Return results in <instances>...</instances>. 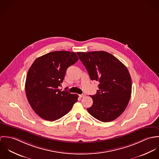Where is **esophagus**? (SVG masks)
<instances>
[{"label": "esophagus", "mask_w": 159, "mask_h": 159, "mask_svg": "<svg viewBox=\"0 0 159 159\" xmlns=\"http://www.w3.org/2000/svg\"><path fill=\"white\" fill-rule=\"evenodd\" d=\"M86 96V95L84 94V93H83V94H81V95H79V97H80V98H82V97H84Z\"/></svg>", "instance_id": "obj_1"}]
</instances>
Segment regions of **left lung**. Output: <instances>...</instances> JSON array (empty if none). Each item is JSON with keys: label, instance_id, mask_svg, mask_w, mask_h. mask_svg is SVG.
Listing matches in <instances>:
<instances>
[{"label": "left lung", "instance_id": "8db88e82", "mask_svg": "<svg viewBox=\"0 0 159 159\" xmlns=\"http://www.w3.org/2000/svg\"><path fill=\"white\" fill-rule=\"evenodd\" d=\"M91 80L98 81V90L91 95L93 104L89 113L104 122L117 118L125 110L132 93V80L127 68L110 53L77 52Z\"/></svg>", "mask_w": 159, "mask_h": 159}]
</instances>
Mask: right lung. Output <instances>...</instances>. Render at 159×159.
Returning <instances> with one entry per match:
<instances>
[{
  "instance_id": "obj_1",
  "label": "right lung",
  "mask_w": 159,
  "mask_h": 159,
  "mask_svg": "<svg viewBox=\"0 0 159 159\" xmlns=\"http://www.w3.org/2000/svg\"><path fill=\"white\" fill-rule=\"evenodd\" d=\"M78 60L75 52L53 51L37 58L29 69L25 94L30 107L40 117L49 121L59 119L78 101L77 94L59 89L67 69Z\"/></svg>"
}]
</instances>
